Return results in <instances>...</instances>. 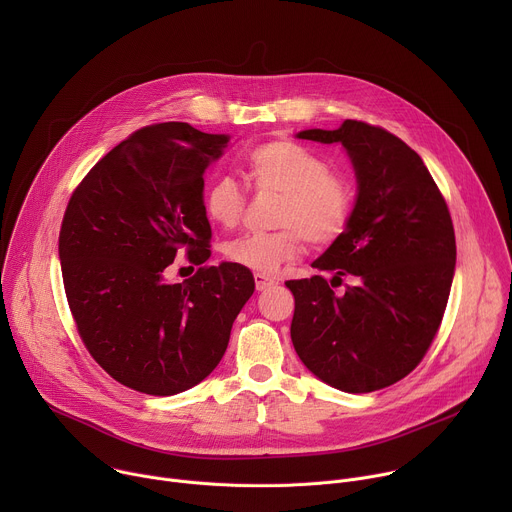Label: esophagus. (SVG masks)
<instances>
[{
	"mask_svg": "<svg viewBox=\"0 0 512 512\" xmlns=\"http://www.w3.org/2000/svg\"><path fill=\"white\" fill-rule=\"evenodd\" d=\"M275 281L271 279V277H267V275H263V273H255V287H257V291H263V289H267V287H271Z\"/></svg>",
	"mask_w": 512,
	"mask_h": 512,
	"instance_id": "34e87169",
	"label": "esophagus"
}]
</instances>
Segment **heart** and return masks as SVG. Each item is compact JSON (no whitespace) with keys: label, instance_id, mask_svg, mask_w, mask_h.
<instances>
[{"label":"heart","instance_id":"1","mask_svg":"<svg viewBox=\"0 0 512 512\" xmlns=\"http://www.w3.org/2000/svg\"><path fill=\"white\" fill-rule=\"evenodd\" d=\"M247 180L263 192L279 194L273 233L245 235L223 245L227 261L257 273H273L281 263L302 251V237L310 245H330L348 227L354 190L348 178L304 145L275 139L251 148L243 158ZM204 212L223 229H233L243 212L245 194L231 176H216L202 196Z\"/></svg>","mask_w":512,"mask_h":512}]
</instances>
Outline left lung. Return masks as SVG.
Instances as JSON below:
<instances>
[{"mask_svg":"<svg viewBox=\"0 0 512 512\" xmlns=\"http://www.w3.org/2000/svg\"><path fill=\"white\" fill-rule=\"evenodd\" d=\"M296 137L340 143L354 168L350 223L312 267L355 285L336 295L322 275L285 281L291 342L326 385L371 393L407 377L442 324L456 269L450 210L423 160L381 127L346 119Z\"/></svg>","mask_w":512,"mask_h":512,"instance_id":"8db88e82","label":"left lung"}]
</instances>
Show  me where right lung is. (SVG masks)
Masks as SVG:
<instances>
[{"mask_svg":"<svg viewBox=\"0 0 512 512\" xmlns=\"http://www.w3.org/2000/svg\"><path fill=\"white\" fill-rule=\"evenodd\" d=\"M229 141L178 121L143 127L66 206L58 255L72 318L91 356L139 393L166 397L204 381L255 291L253 273L229 261L166 281L178 255L194 265L210 257L202 176Z\"/></svg>","mask_w":512,"mask_h":512,"instance_id":"obj_1","label":"right lung"}]
</instances>
